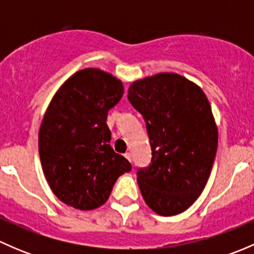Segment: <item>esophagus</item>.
Segmentation results:
<instances>
[{"instance_id":"34e87169","label":"esophagus","mask_w":254,"mask_h":254,"mask_svg":"<svg viewBox=\"0 0 254 254\" xmlns=\"http://www.w3.org/2000/svg\"><path fill=\"white\" fill-rule=\"evenodd\" d=\"M125 158H127V161H130V162H131V153H130V152H127V153H125Z\"/></svg>"}]
</instances>
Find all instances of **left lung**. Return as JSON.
I'll list each match as a JSON object with an SVG mask.
<instances>
[{"mask_svg": "<svg viewBox=\"0 0 254 254\" xmlns=\"http://www.w3.org/2000/svg\"><path fill=\"white\" fill-rule=\"evenodd\" d=\"M127 99L142 115L151 143L137 183L150 209L162 216L186 211L205 188L217 150V127L203 89L173 72L134 81Z\"/></svg>", "mask_w": 254, "mask_h": 254, "instance_id": "obj_1", "label": "left lung"}]
</instances>
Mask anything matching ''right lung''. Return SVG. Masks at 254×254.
I'll list each match as a JSON object with an SVG mask.
<instances>
[{"instance_id": "obj_1", "label": "right lung", "mask_w": 254, "mask_h": 254, "mask_svg": "<svg viewBox=\"0 0 254 254\" xmlns=\"http://www.w3.org/2000/svg\"><path fill=\"white\" fill-rule=\"evenodd\" d=\"M123 93L120 79L88 67L66 79L51 99L39 129L40 162L51 190L66 205H103L119 176L131 171L109 145L106 123Z\"/></svg>"}]
</instances>
